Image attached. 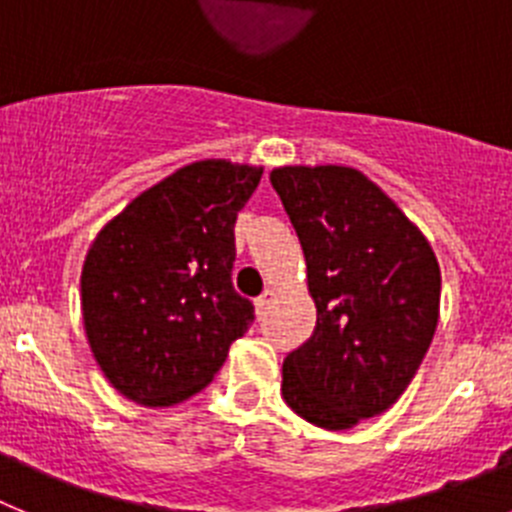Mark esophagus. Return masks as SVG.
Instances as JSON below:
<instances>
[{"label": "esophagus", "instance_id": "obj_1", "mask_svg": "<svg viewBox=\"0 0 512 512\" xmlns=\"http://www.w3.org/2000/svg\"><path fill=\"white\" fill-rule=\"evenodd\" d=\"M271 302H274V289H264V295L256 297V312H259V315H266Z\"/></svg>", "mask_w": 512, "mask_h": 512}]
</instances>
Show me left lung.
<instances>
[{
  "instance_id": "left-lung-1",
  "label": "left lung",
  "mask_w": 512,
  "mask_h": 512,
  "mask_svg": "<svg viewBox=\"0 0 512 512\" xmlns=\"http://www.w3.org/2000/svg\"><path fill=\"white\" fill-rule=\"evenodd\" d=\"M271 187L295 225L318 307L284 359L282 397L307 423L346 431L408 390L431 346L441 269L405 212L348 166H282Z\"/></svg>"
}]
</instances>
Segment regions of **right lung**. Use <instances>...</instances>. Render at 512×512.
Masks as SVG:
<instances>
[{"mask_svg": "<svg viewBox=\"0 0 512 512\" xmlns=\"http://www.w3.org/2000/svg\"><path fill=\"white\" fill-rule=\"evenodd\" d=\"M261 166L207 158L138 194L81 269L89 346L120 395L169 408L205 390L253 323L233 287L235 217Z\"/></svg>", "mask_w": 512, "mask_h": 512, "instance_id": "right-lung-1", "label": "right lung"}]
</instances>
